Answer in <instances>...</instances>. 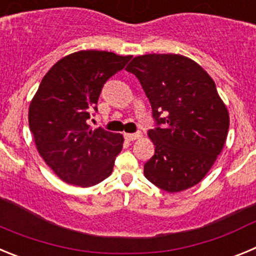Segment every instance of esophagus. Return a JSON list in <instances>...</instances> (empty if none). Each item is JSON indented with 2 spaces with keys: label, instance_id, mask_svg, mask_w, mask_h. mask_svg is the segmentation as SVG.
I'll return each mask as SVG.
<instances>
[{
  "label": "esophagus",
  "instance_id": "1",
  "mask_svg": "<svg viewBox=\"0 0 256 256\" xmlns=\"http://www.w3.org/2000/svg\"><path fill=\"white\" fill-rule=\"evenodd\" d=\"M124 137H126V141H134V140L140 138L141 137V133L137 132V133H126L124 134Z\"/></svg>",
  "mask_w": 256,
  "mask_h": 256
}]
</instances>
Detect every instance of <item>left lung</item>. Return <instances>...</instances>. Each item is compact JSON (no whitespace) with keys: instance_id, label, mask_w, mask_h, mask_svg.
Returning a JSON list of instances; mask_svg holds the SVG:
<instances>
[{"instance_id":"1","label":"left lung","mask_w":256,"mask_h":256,"mask_svg":"<svg viewBox=\"0 0 256 256\" xmlns=\"http://www.w3.org/2000/svg\"><path fill=\"white\" fill-rule=\"evenodd\" d=\"M126 72L138 78L156 126L148 130L155 154L144 177L166 192L195 186L224 148L230 115L212 76L176 54L137 56Z\"/></svg>"}]
</instances>
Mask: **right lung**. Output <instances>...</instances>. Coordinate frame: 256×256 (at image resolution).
I'll use <instances>...</instances> for the list:
<instances>
[{"label": "right lung", "instance_id": "1", "mask_svg": "<svg viewBox=\"0 0 256 256\" xmlns=\"http://www.w3.org/2000/svg\"><path fill=\"white\" fill-rule=\"evenodd\" d=\"M132 56L78 51L58 60L44 76L29 106V128L44 162L69 184L91 187L112 174L123 136L87 124L108 78Z\"/></svg>", "mask_w": 256, "mask_h": 256}]
</instances>
